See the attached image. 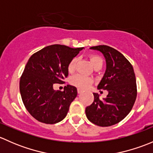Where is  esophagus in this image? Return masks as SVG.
Returning <instances> with one entry per match:
<instances>
[{"label":"esophagus","instance_id":"1","mask_svg":"<svg viewBox=\"0 0 153 153\" xmlns=\"http://www.w3.org/2000/svg\"><path fill=\"white\" fill-rule=\"evenodd\" d=\"M83 92H84V90H82V89H78V94L82 93Z\"/></svg>","mask_w":153,"mask_h":153}]
</instances>
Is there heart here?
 <instances>
[{
    "instance_id": "b5f03b06",
    "label": "heart",
    "mask_w": 153,
    "mask_h": 153,
    "mask_svg": "<svg viewBox=\"0 0 153 153\" xmlns=\"http://www.w3.org/2000/svg\"><path fill=\"white\" fill-rule=\"evenodd\" d=\"M89 59L92 65L93 66L94 68H101L103 66V60L101 59V57L98 55H89ZM78 62V58H74L71 60L68 65V71L69 72H72L75 71V67H76V64ZM70 84L72 85L76 86L79 89H86L92 84V78L86 75H81V74H77L74 75L70 78Z\"/></svg>"
}]
</instances>
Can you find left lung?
Masks as SVG:
<instances>
[{
	"label": "left lung",
	"instance_id": "left-lung-1",
	"mask_svg": "<svg viewBox=\"0 0 153 153\" xmlns=\"http://www.w3.org/2000/svg\"><path fill=\"white\" fill-rule=\"evenodd\" d=\"M101 52L106 61V71L98 89L108 92L103 100L93 93L94 101L86 108L88 120L100 126L118 124L129 113L137 96L133 67L118 51L106 45L90 47Z\"/></svg>",
	"mask_w": 153,
	"mask_h": 153
}]
</instances>
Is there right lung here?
<instances>
[{"instance_id": "right-lung-1", "label": "right lung", "mask_w": 153, "mask_h": 153, "mask_svg": "<svg viewBox=\"0 0 153 153\" xmlns=\"http://www.w3.org/2000/svg\"><path fill=\"white\" fill-rule=\"evenodd\" d=\"M83 49L54 44L29 58L20 80V92L27 111L40 122L56 124L67 116L78 94L76 87L67 85L60 91L53 86L64 83L69 62Z\"/></svg>"}]
</instances>
